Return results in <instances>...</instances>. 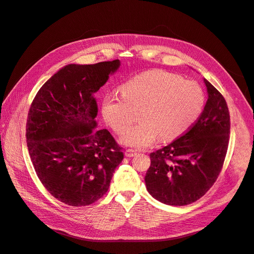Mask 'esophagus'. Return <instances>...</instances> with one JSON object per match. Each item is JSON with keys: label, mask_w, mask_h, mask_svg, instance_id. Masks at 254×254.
<instances>
[{"label": "esophagus", "mask_w": 254, "mask_h": 254, "mask_svg": "<svg viewBox=\"0 0 254 254\" xmlns=\"http://www.w3.org/2000/svg\"><path fill=\"white\" fill-rule=\"evenodd\" d=\"M136 151L135 150H133V149H130V148H128V149H126L125 150V156L126 157H128V158H131V157H134V156H136Z\"/></svg>", "instance_id": "obj_1"}]
</instances>
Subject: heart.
<instances>
[{
	"label": "heart",
	"instance_id": "1",
	"mask_svg": "<svg viewBox=\"0 0 254 254\" xmlns=\"http://www.w3.org/2000/svg\"><path fill=\"white\" fill-rule=\"evenodd\" d=\"M122 95L107 93L102 114L115 132L122 134L140 111V123L121 142L135 148L148 147L156 140L179 137L193 126L203 110L204 91L194 80L162 70L144 72L121 86Z\"/></svg>",
	"mask_w": 254,
	"mask_h": 254
}]
</instances>
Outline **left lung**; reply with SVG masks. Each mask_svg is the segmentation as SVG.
Masks as SVG:
<instances>
[{
	"label": "left lung",
	"instance_id": "1",
	"mask_svg": "<svg viewBox=\"0 0 254 254\" xmlns=\"http://www.w3.org/2000/svg\"><path fill=\"white\" fill-rule=\"evenodd\" d=\"M207 101L188 131L150 153L145 176L148 193L170 205H187L201 198L218 178L229 145L230 114L226 99L203 79Z\"/></svg>",
	"mask_w": 254,
	"mask_h": 254
}]
</instances>
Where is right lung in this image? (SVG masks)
Returning a JSON list of instances; mask_svg holds the SVG:
<instances>
[{
  "instance_id": "obj_1",
  "label": "right lung",
  "mask_w": 254,
  "mask_h": 254,
  "mask_svg": "<svg viewBox=\"0 0 254 254\" xmlns=\"http://www.w3.org/2000/svg\"><path fill=\"white\" fill-rule=\"evenodd\" d=\"M120 60L67 64L38 91L26 123V142L38 178L52 196L72 206L101 199L124 159L107 129H96L94 93Z\"/></svg>"
}]
</instances>
